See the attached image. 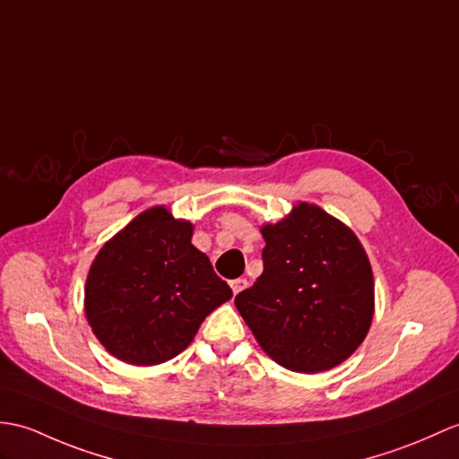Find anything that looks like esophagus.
Returning <instances> with one entry per match:
<instances>
[{
  "instance_id": "obj_1",
  "label": "esophagus",
  "mask_w": 459,
  "mask_h": 459,
  "mask_svg": "<svg viewBox=\"0 0 459 459\" xmlns=\"http://www.w3.org/2000/svg\"><path fill=\"white\" fill-rule=\"evenodd\" d=\"M230 287H232V293L234 295H238L240 291H244L248 287V280L247 278H238V280H234L232 283H230Z\"/></svg>"
}]
</instances>
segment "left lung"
<instances>
[{"label":"left lung","instance_id":"1","mask_svg":"<svg viewBox=\"0 0 459 459\" xmlns=\"http://www.w3.org/2000/svg\"><path fill=\"white\" fill-rule=\"evenodd\" d=\"M264 272L234 305L275 364L318 374L348 359L376 311L374 272L342 221L301 201L260 229Z\"/></svg>","mask_w":459,"mask_h":459}]
</instances>
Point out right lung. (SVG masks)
<instances>
[{
    "label": "right lung",
    "instance_id": "1",
    "mask_svg": "<svg viewBox=\"0 0 459 459\" xmlns=\"http://www.w3.org/2000/svg\"><path fill=\"white\" fill-rule=\"evenodd\" d=\"M191 237L189 221L156 205L95 255L83 290L85 318L117 359L158 366L176 358L205 316L232 297Z\"/></svg>",
    "mask_w": 459,
    "mask_h": 459
}]
</instances>
